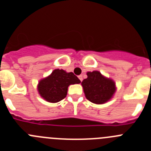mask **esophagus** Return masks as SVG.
<instances>
[{"label": "esophagus", "mask_w": 151, "mask_h": 151, "mask_svg": "<svg viewBox=\"0 0 151 151\" xmlns=\"http://www.w3.org/2000/svg\"><path fill=\"white\" fill-rule=\"evenodd\" d=\"M78 78H79V80H80V81H81V82H82V80H83V78H82V76H78Z\"/></svg>", "instance_id": "obj_1"}]
</instances>
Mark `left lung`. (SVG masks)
Listing matches in <instances>:
<instances>
[{
    "label": "left lung",
    "instance_id": "obj_1",
    "mask_svg": "<svg viewBox=\"0 0 151 151\" xmlns=\"http://www.w3.org/2000/svg\"><path fill=\"white\" fill-rule=\"evenodd\" d=\"M87 76L88 78L82 82L85 97L96 104H103L110 101L116 91L115 82L97 70L88 72Z\"/></svg>",
    "mask_w": 151,
    "mask_h": 151
}]
</instances>
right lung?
Returning a JSON list of instances; mask_svg holds the SVG:
<instances>
[{"mask_svg": "<svg viewBox=\"0 0 151 151\" xmlns=\"http://www.w3.org/2000/svg\"><path fill=\"white\" fill-rule=\"evenodd\" d=\"M80 82L81 81L73 73L57 69L48 76L40 80L37 89L38 94L45 101L57 103L66 97L69 85Z\"/></svg>", "mask_w": 151, "mask_h": 151, "instance_id": "right-lung-1", "label": "right lung"}]
</instances>
